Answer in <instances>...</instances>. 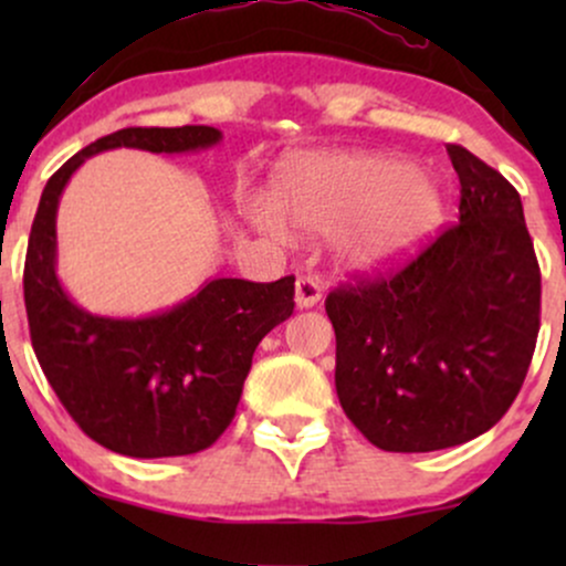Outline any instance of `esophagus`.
Here are the masks:
<instances>
[{
    "instance_id": "1",
    "label": "esophagus",
    "mask_w": 566,
    "mask_h": 566,
    "mask_svg": "<svg viewBox=\"0 0 566 566\" xmlns=\"http://www.w3.org/2000/svg\"><path fill=\"white\" fill-rule=\"evenodd\" d=\"M322 301V284L314 276H301L295 282V305L297 308H314Z\"/></svg>"
}]
</instances>
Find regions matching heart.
I'll return each instance as SVG.
<instances>
[{"instance_id":"obj_1","label":"heart","mask_w":566,"mask_h":566,"mask_svg":"<svg viewBox=\"0 0 566 566\" xmlns=\"http://www.w3.org/2000/svg\"><path fill=\"white\" fill-rule=\"evenodd\" d=\"M250 218L276 239L287 237V223L333 233L329 252L346 274L378 276L437 231L441 191L431 175L391 154L308 151L276 167L271 201H255Z\"/></svg>"}]
</instances>
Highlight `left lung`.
<instances>
[{"instance_id": "obj_1", "label": "left lung", "mask_w": 566, "mask_h": 566, "mask_svg": "<svg viewBox=\"0 0 566 566\" xmlns=\"http://www.w3.org/2000/svg\"><path fill=\"white\" fill-rule=\"evenodd\" d=\"M460 223L391 279L327 295L343 412L386 452L490 431L513 405L541 329V269L516 188L463 146Z\"/></svg>"}]
</instances>
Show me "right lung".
I'll return each mask as SVG.
<instances>
[{"label": "right lung", "mask_w": 566, "mask_h": 566, "mask_svg": "<svg viewBox=\"0 0 566 566\" xmlns=\"http://www.w3.org/2000/svg\"><path fill=\"white\" fill-rule=\"evenodd\" d=\"M220 140L223 133L207 125L119 129L74 154L39 199L23 271L31 346L71 418L112 452L148 460L207 450L237 412L258 343L290 319L295 276L207 279L157 314H90L57 279L63 188L95 154H193Z\"/></svg>", "instance_id": "1"}]
</instances>
